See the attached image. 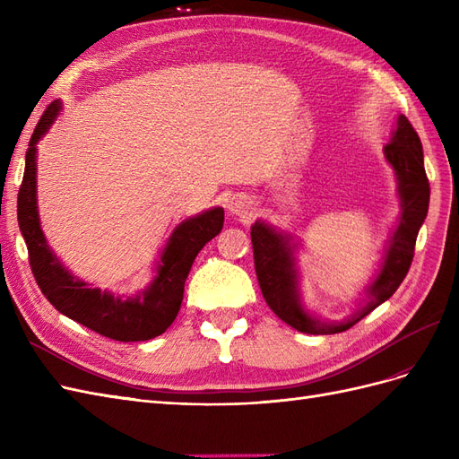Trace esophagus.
Segmentation results:
<instances>
[{
	"mask_svg": "<svg viewBox=\"0 0 459 459\" xmlns=\"http://www.w3.org/2000/svg\"><path fill=\"white\" fill-rule=\"evenodd\" d=\"M248 208H251V203H248L245 197H233L230 201V212L235 216H247Z\"/></svg>",
	"mask_w": 459,
	"mask_h": 459,
	"instance_id": "1",
	"label": "esophagus"
}]
</instances>
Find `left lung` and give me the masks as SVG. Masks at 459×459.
<instances>
[{"instance_id":"obj_1","label":"left lung","mask_w":459,"mask_h":459,"mask_svg":"<svg viewBox=\"0 0 459 459\" xmlns=\"http://www.w3.org/2000/svg\"><path fill=\"white\" fill-rule=\"evenodd\" d=\"M385 159L394 169L402 212L396 230L386 241L381 268L368 287V297L341 322H325L304 308L295 264L297 245L287 233L256 220L251 228L255 270L264 300L285 324L308 335H333L351 329L359 319L394 295L411 266L415 239L429 211L430 187L423 166V147L410 120L400 115L391 142L385 145Z\"/></svg>"}]
</instances>
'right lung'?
<instances>
[{"label": "right lung", "instance_id": "1", "mask_svg": "<svg viewBox=\"0 0 459 459\" xmlns=\"http://www.w3.org/2000/svg\"><path fill=\"white\" fill-rule=\"evenodd\" d=\"M61 113V101H53L41 115L26 149L24 176L17 199L19 228L29 248L30 268L44 297L66 317L100 333L103 337L134 342L155 339L172 325L184 300V285L193 260L224 226V208L184 220L166 241L157 275L135 297H115L108 290L91 289L68 272L53 255L39 228L36 199V143Z\"/></svg>", "mask_w": 459, "mask_h": 459}]
</instances>
